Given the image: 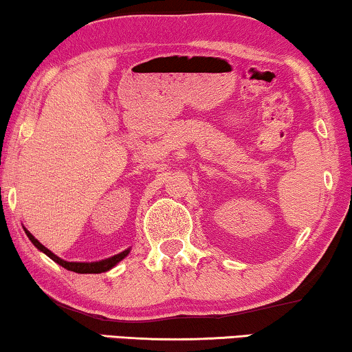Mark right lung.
<instances>
[{"instance_id": "1", "label": "right lung", "mask_w": 352, "mask_h": 352, "mask_svg": "<svg viewBox=\"0 0 352 352\" xmlns=\"http://www.w3.org/2000/svg\"><path fill=\"white\" fill-rule=\"evenodd\" d=\"M25 234H27V237L30 239V242L35 245V247L40 250V252L47 254V256H50L52 261L60 264V266L65 267L67 271H74V272H78V274H100V272L109 271V269H112L115 264L122 261L123 258H126L128 253H129V250H124V252L115 254V256H112V258L102 259V261H96V263H69V261H64V259H60L59 256H56V254L52 253L51 250H47L45 245H41L40 242H38V240L33 237V235L28 232L27 229H25Z\"/></svg>"}]
</instances>
